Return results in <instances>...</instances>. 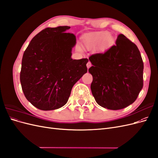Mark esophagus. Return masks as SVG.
Returning <instances> with one entry per match:
<instances>
[{"instance_id":"esophagus-1","label":"esophagus","mask_w":158,"mask_h":158,"mask_svg":"<svg viewBox=\"0 0 158 158\" xmlns=\"http://www.w3.org/2000/svg\"><path fill=\"white\" fill-rule=\"evenodd\" d=\"M86 65H87V68H88V69H89V67H91V66H92V63H91V62H90V61H88Z\"/></svg>"}]
</instances>
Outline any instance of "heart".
I'll list each match as a JSON object with an SVG mask.
<instances>
[{"label": "heart", "mask_w": 158, "mask_h": 158, "mask_svg": "<svg viewBox=\"0 0 158 158\" xmlns=\"http://www.w3.org/2000/svg\"><path fill=\"white\" fill-rule=\"evenodd\" d=\"M112 40V37L108 32L101 31L91 35L86 41V45L89 48H96L101 45V49L106 50L111 45Z\"/></svg>", "instance_id": "1"}]
</instances>
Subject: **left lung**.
Returning <instances> with one entry per match:
<instances>
[{
  "instance_id": "8db88e82",
  "label": "left lung",
  "mask_w": 158,
  "mask_h": 158,
  "mask_svg": "<svg viewBox=\"0 0 158 158\" xmlns=\"http://www.w3.org/2000/svg\"><path fill=\"white\" fill-rule=\"evenodd\" d=\"M89 60L93 64L88 70L93 76L91 89L100 106L118 110L135 102L143 87L144 63L134 43L119 34L115 45Z\"/></svg>"
}]
</instances>
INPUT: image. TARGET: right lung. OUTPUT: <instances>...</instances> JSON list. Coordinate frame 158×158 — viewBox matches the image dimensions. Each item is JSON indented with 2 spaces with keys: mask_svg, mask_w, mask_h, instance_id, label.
<instances>
[{
  "mask_svg": "<svg viewBox=\"0 0 158 158\" xmlns=\"http://www.w3.org/2000/svg\"><path fill=\"white\" fill-rule=\"evenodd\" d=\"M69 26L47 27L33 37L23 52L20 71L26 99L37 109L64 106L75 83L87 73L88 59L73 60L76 36Z\"/></svg>",
  "mask_w": 158,
  "mask_h": 158,
  "instance_id": "add662e5",
  "label": "right lung"
}]
</instances>
